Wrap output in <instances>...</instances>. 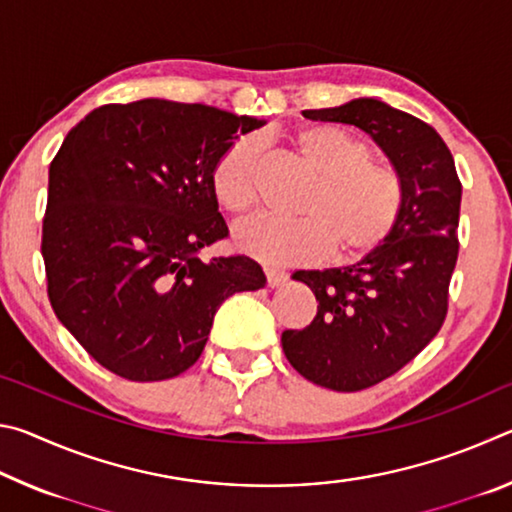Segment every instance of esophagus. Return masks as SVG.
I'll return each mask as SVG.
<instances>
[{
  "mask_svg": "<svg viewBox=\"0 0 512 512\" xmlns=\"http://www.w3.org/2000/svg\"><path fill=\"white\" fill-rule=\"evenodd\" d=\"M264 275H266V284L268 287H282L284 282L289 280V275L280 271V268H273V266H264Z\"/></svg>",
  "mask_w": 512,
  "mask_h": 512,
  "instance_id": "34e87169",
  "label": "esophagus"
}]
</instances>
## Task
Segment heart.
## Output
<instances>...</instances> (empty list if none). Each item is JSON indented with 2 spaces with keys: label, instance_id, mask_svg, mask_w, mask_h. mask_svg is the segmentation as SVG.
Wrapping results in <instances>:
<instances>
[{
  "label": "heart",
  "instance_id": "obj_1",
  "mask_svg": "<svg viewBox=\"0 0 512 512\" xmlns=\"http://www.w3.org/2000/svg\"><path fill=\"white\" fill-rule=\"evenodd\" d=\"M300 160L318 173L298 203L300 216L257 214L235 228V246L271 264H307L325 253L339 262L363 259L386 244L402 219L406 189L400 173L372 162L359 137L329 124L291 133ZM259 142L241 135L216 158L210 185L225 210L246 214L259 198Z\"/></svg>",
  "mask_w": 512,
  "mask_h": 512
}]
</instances>
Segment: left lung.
Returning <instances> with one entry per match:
<instances>
[{
    "label": "left lung",
    "instance_id": "left-lung-1",
    "mask_svg": "<svg viewBox=\"0 0 512 512\" xmlns=\"http://www.w3.org/2000/svg\"><path fill=\"white\" fill-rule=\"evenodd\" d=\"M366 131L393 162L406 189L391 239L361 262L296 271L318 311L305 329L282 332V350L302 377L339 393L395 375L440 332L458 259L461 180L447 144L422 119L377 99L302 112Z\"/></svg>",
    "mask_w": 512,
    "mask_h": 512
}]
</instances>
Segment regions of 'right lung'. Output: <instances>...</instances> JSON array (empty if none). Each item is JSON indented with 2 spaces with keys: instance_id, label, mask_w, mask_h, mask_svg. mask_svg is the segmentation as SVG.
<instances>
[{
  "instance_id": "1",
  "label": "right lung",
  "mask_w": 512,
  "mask_h": 512,
  "mask_svg": "<svg viewBox=\"0 0 512 512\" xmlns=\"http://www.w3.org/2000/svg\"><path fill=\"white\" fill-rule=\"evenodd\" d=\"M259 126L203 103L142 99L94 108L67 133L42 219L47 296L103 368L178 377L201 357L221 302L266 284L246 255L198 257L228 237L214 162Z\"/></svg>"
}]
</instances>
